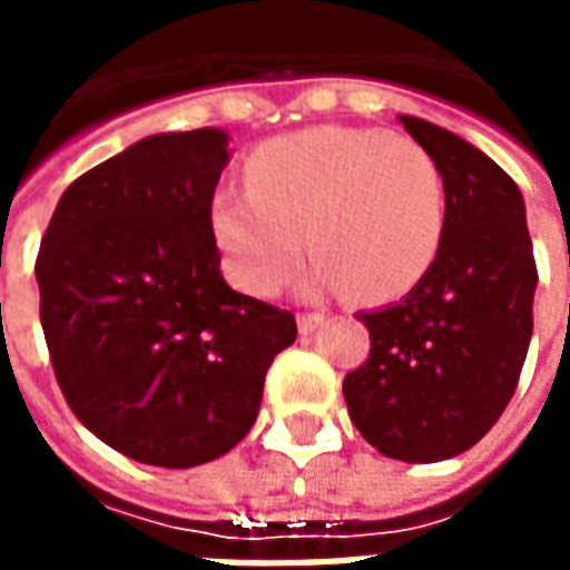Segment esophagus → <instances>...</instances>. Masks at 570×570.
Returning a JSON list of instances; mask_svg holds the SVG:
<instances>
[{
  "label": "esophagus",
  "mask_w": 570,
  "mask_h": 570,
  "mask_svg": "<svg viewBox=\"0 0 570 570\" xmlns=\"http://www.w3.org/2000/svg\"><path fill=\"white\" fill-rule=\"evenodd\" d=\"M323 321H326V314H321V311H305V314H298V333L311 335Z\"/></svg>",
  "instance_id": "obj_1"
}]
</instances>
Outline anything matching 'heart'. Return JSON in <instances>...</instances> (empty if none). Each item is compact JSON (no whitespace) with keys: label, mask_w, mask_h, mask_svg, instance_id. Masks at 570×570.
I'll return each mask as SVG.
<instances>
[{"label":"heart","mask_w":570,"mask_h":570,"mask_svg":"<svg viewBox=\"0 0 570 570\" xmlns=\"http://www.w3.org/2000/svg\"><path fill=\"white\" fill-rule=\"evenodd\" d=\"M247 183L213 195L210 223L232 277L253 296L284 289L308 244L314 289L387 302L419 284L445 240L440 161L382 130L330 125L277 137L253 151Z\"/></svg>","instance_id":"b5f03b06"}]
</instances>
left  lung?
<instances>
[{"label": "left lung", "instance_id": "left-lung-1", "mask_svg": "<svg viewBox=\"0 0 570 570\" xmlns=\"http://www.w3.org/2000/svg\"><path fill=\"white\" fill-rule=\"evenodd\" d=\"M400 121L445 174V240L406 296L360 314L370 357L342 391L370 445L433 464L476 445L510 403L534 330L538 265L513 179L452 130Z\"/></svg>", "mask_w": 570, "mask_h": 570}]
</instances>
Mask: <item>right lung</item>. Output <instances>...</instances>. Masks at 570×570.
<instances>
[{
  "label": "right lung",
  "instance_id": "add662e5",
  "mask_svg": "<svg viewBox=\"0 0 570 570\" xmlns=\"http://www.w3.org/2000/svg\"><path fill=\"white\" fill-rule=\"evenodd\" d=\"M216 128L155 134L63 191L36 256L57 384L97 440L140 464L232 452L296 317L235 293L210 204L228 161Z\"/></svg>",
  "mask_w": 570,
  "mask_h": 570
}]
</instances>
